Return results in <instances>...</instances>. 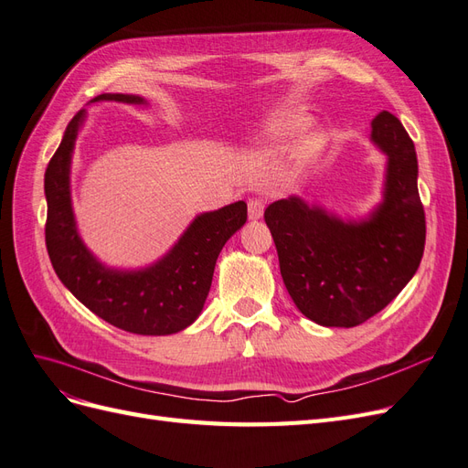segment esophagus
I'll return each mask as SVG.
<instances>
[{
    "instance_id": "34e87169",
    "label": "esophagus",
    "mask_w": 468,
    "mask_h": 468,
    "mask_svg": "<svg viewBox=\"0 0 468 468\" xmlns=\"http://www.w3.org/2000/svg\"><path fill=\"white\" fill-rule=\"evenodd\" d=\"M265 203L261 199H250L248 201V217L250 220H260L263 217Z\"/></svg>"
}]
</instances>
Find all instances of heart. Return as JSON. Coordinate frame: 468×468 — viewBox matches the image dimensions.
I'll use <instances>...</instances> for the list:
<instances>
[{"label": "heart", "instance_id": "obj_1", "mask_svg": "<svg viewBox=\"0 0 468 468\" xmlns=\"http://www.w3.org/2000/svg\"><path fill=\"white\" fill-rule=\"evenodd\" d=\"M310 126H313V119L304 115V112L282 111V112H277V115L271 117V121L267 122L265 138L277 146L292 144L306 134ZM322 148H324L322 136H308V140H304L303 144L304 158H316V155L322 152Z\"/></svg>", "mask_w": 468, "mask_h": 468}]
</instances>
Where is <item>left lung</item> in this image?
Here are the masks:
<instances>
[{"mask_svg":"<svg viewBox=\"0 0 468 468\" xmlns=\"http://www.w3.org/2000/svg\"><path fill=\"white\" fill-rule=\"evenodd\" d=\"M387 155L382 201L361 220H344L301 197L265 208L282 282L296 308L325 328H353L380 313L418 271L426 215L412 138L392 112L371 122Z\"/></svg>","mask_w":468,"mask_h":468,"instance_id":"obj_1","label":"left lung"}]
</instances>
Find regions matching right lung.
Masks as SVG:
<instances>
[{"label":"right lung","instance_id":"obj_1","mask_svg":"<svg viewBox=\"0 0 468 468\" xmlns=\"http://www.w3.org/2000/svg\"><path fill=\"white\" fill-rule=\"evenodd\" d=\"M95 101L146 105L129 93H103ZM86 109L66 126L45 174L47 250L64 287L93 314L140 335L186 330L205 306L218 253L248 218L244 201L195 217L164 258L143 269H115L99 261L80 238L69 195V165Z\"/></svg>","mask_w":468,"mask_h":468}]
</instances>
